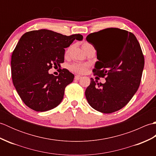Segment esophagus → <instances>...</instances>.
<instances>
[{"label": "esophagus", "instance_id": "1", "mask_svg": "<svg viewBox=\"0 0 156 156\" xmlns=\"http://www.w3.org/2000/svg\"><path fill=\"white\" fill-rule=\"evenodd\" d=\"M82 77L80 76H78V75H76L75 77H74V79L75 80H80V79Z\"/></svg>", "mask_w": 156, "mask_h": 156}]
</instances>
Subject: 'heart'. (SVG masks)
I'll list each match as a JSON object with an SVG mask.
<instances>
[{
    "mask_svg": "<svg viewBox=\"0 0 156 156\" xmlns=\"http://www.w3.org/2000/svg\"><path fill=\"white\" fill-rule=\"evenodd\" d=\"M90 46H92L90 44H88V43H84L83 44H82V49H83V50H84V49L86 48H87L88 47H90ZM69 48H68L67 50H66L65 54L66 55H67L68 54H69ZM71 70L74 71L76 73H80V74H82V73H84L86 72V70H87V66L86 65H82V64H73L72 66H71Z\"/></svg>",
    "mask_w": 156,
    "mask_h": 156,
    "instance_id": "1",
    "label": "heart"
}]
</instances>
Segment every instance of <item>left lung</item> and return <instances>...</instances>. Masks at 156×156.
Wrapping results in <instances>:
<instances>
[{
  "mask_svg": "<svg viewBox=\"0 0 156 156\" xmlns=\"http://www.w3.org/2000/svg\"><path fill=\"white\" fill-rule=\"evenodd\" d=\"M87 41L97 50L98 61L94 75L105 78L104 84H90L85 91L88 104L102 113L120 110L130 101L140 87L144 56L140 43L131 32L107 28L92 33Z\"/></svg>",
  "mask_w": 156,
  "mask_h": 156,
  "instance_id": "left-lung-1",
  "label": "left lung"
}]
</instances>
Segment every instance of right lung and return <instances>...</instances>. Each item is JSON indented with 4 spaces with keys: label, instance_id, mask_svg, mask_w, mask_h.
Returning a JSON list of instances; mask_svg holds the SVG:
<instances>
[{
    "label": "right lung",
    "instance_id": "obj_1",
    "mask_svg": "<svg viewBox=\"0 0 156 156\" xmlns=\"http://www.w3.org/2000/svg\"><path fill=\"white\" fill-rule=\"evenodd\" d=\"M82 39L80 34L66 36L47 29L22 35L11 56V75L20 98L28 107L44 112L60 104L65 88L74 75L66 68L58 76L48 71L64 62V48Z\"/></svg>",
    "mask_w": 156,
    "mask_h": 156
}]
</instances>
